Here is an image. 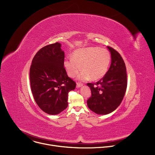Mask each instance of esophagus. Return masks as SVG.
I'll return each mask as SVG.
<instances>
[{
	"label": "esophagus",
	"instance_id": "1",
	"mask_svg": "<svg viewBox=\"0 0 155 155\" xmlns=\"http://www.w3.org/2000/svg\"><path fill=\"white\" fill-rule=\"evenodd\" d=\"M83 85V84L82 83H77V87H81Z\"/></svg>",
	"mask_w": 155,
	"mask_h": 155
}]
</instances>
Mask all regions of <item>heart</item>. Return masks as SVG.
<instances>
[{"instance_id":"heart-1","label":"heart","mask_w":155,"mask_h":155,"mask_svg":"<svg viewBox=\"0 0 155 155\" xmlns=\"http://www.w3.org/2000/svg\"><path fill=\"white\" fill-rule=\"evenodd\" d=\"M111 55L106 49L99 47H87L75 50L72 59H65L64 64L69 77L74 78L82 71L80 78L83 80H97L107 74Z\"/></svg>"}]
</instances>
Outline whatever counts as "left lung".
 <instances>
[{
  "mask_svg": "<svg viewBox=\"0 0 155 155\" xmlns=\"http://www.w3.org/2000/svg\"><path fill=\"white\" fill-rule=\"evenodd\" d=\"M111 53V64L105 75L96 83H88L91 96L87 101L89 108L96 114L106 115L120 105L127 88L125 63L120 54L107 47Z\"/></svg>",
  "mask_w": 155,
  "mask_h": 155,
  "instance_id": "8db88e82",
  "label": "left lung"
}]
</instances>
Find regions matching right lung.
<instances>
[{
    "label": "right lung",
    "instance_id": "1",
    "mask_svg": "<svg viewBox=\"0 0 155 155\" xmlns=\"http://www.w3.org/2000/svg\"><path fill=\"white\" fill-rule=\"evenodd\" d=\"M56 42L41 48L34 56L29 76L34 99L44 112L56 115L68 106V94L76 83L68 76L64 52Z\"/></svg>",
    "mask_w": 155,
    "mask_h": 155
}]
</instances>
